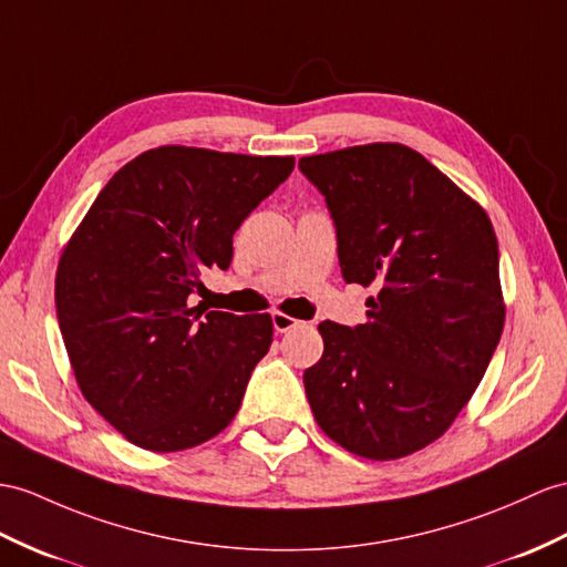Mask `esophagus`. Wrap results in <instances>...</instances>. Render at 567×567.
<instances>
[{"instance_id":"34e87169","label":"esophagus","mask_w":567,"mask_h":567,"mask_svg":"<svg viewBox=\"0 0 567 567\" xmlns=\"http://www.w3.org/2000/svg\"><path fill=\"white\" fill-rule=\"evenodd\" d=\"M271 324H274V331H279V334H284V331H291V329H296L300 322H298V320H293L291 315L274 312V315H271Z\"/></svg>"}]
</instances>
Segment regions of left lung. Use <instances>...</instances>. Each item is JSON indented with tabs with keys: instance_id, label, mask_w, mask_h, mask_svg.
I'll list each match as a JSON object with an SVG mask.
<instances>
[{
	"instance_id": "8db88e82",
	"label": "left lung",
	"mask_w": 567,
	"mask_h": 567,
	"mask_svg": "<svg viewBox=\"0 0 567 567\" xmlns=\"http://www.w3.org/2000/svg\"><path fill=\"white\" fill-rule=\"evenodd\" d=\"M322 192L347 284L375 286L368 322H322L306 370L322 431L358 457L399 460L443 435L498 347L505 306L486 212L404 144L298 161Z\"/></svg>"
}]
</instances>
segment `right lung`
<instances>
[{
  "instance_id": "right-lung-1",
  "label": "right lung",
  "mask_w": 567,
  "mask_h": 567,
  "mask_svg": "<svg viewBox=\"0 0 567 567\" xmlns=\"http://www.w3.org/2000/svg\"><path fill=\"white\" fill-rule=\"evenodd\" d=\"M293 156L158 146L110 177L64 247L54 306L86 402L136 447L206 443L236 416L271 347L269 315L192 308L206 269Z\"/></svg>"
}]
</instances>
